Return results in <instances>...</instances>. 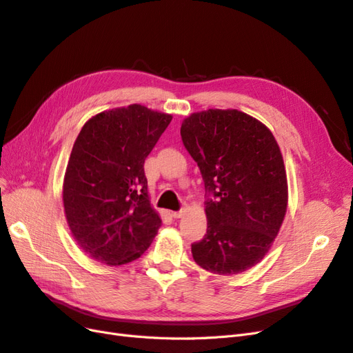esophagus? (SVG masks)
<instances>
[{"label": "esophagus", "instance_id": "obj_1", "mask_svg": "<svg viewBox=\"0 0 353 353\" xmlns=\"http://www.w3.org/2000/svg\"><path fill=\"white\" fill-rule=\"evenodd\" d=\"M185 213V209H181V210H178V212H172V216L175 218V219H178V218H181Z\"/></svg>", "mask_w": 353, "mask_h": 353}]
</instances>
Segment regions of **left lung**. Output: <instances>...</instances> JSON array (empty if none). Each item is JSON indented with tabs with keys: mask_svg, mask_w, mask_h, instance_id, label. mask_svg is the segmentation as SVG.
I'll list each match as a JSON object with an SVG mask.
<instances>
[{
	"mask_svg": "<svg viewBox=\"0 0 353 353\" xmlns=\"http://www.w3.org/2000/svg\"><path fill=\"white\" fill-rule=\"evenodd\" d=\"M181 138L206 190L208 231L191 244L203 270L240 274L263 259L287 210V176L272 132L228 109L188 116Z\"/></svg>",
	"mask_w": 353,
	"mask_h": 353,
	"instance_id": "obj_1",
	"label": "left lung"
}]
</instances>
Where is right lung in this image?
Instances as JSON below:
<instances>
[{
  "label": "right lung",
  "mask_w": 353,
  "mask_h": 353,
  "mask_svg": "<svg viewBox=\"0 0 353 353\" xmlns=\"http://www.w3.org/2000/svg\"><path fill=\"white\" fill-rule=\"evenodd\" d=\"M172 116L141 104L101 112L82 126L68 162L63 203L72 236L90 258L130 263L148 249L162 219L152 208L145 157Z\"/></svg>",
  "instance_id": "obj_1"
}]
</instances>
